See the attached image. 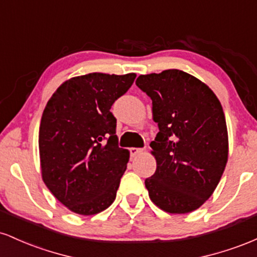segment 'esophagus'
<instances>
[{"label":"esophagus","mask_w":257,"mask_h":257,"mask_svg":"<svg viewBox=\"0 0 257 257\" xmlns=\"http://www.w3.org/2000/svg\"><path fill=\"white\" fill-rule=\"evenodd\" d=\"M129 151H131V156H133V157H134V156L140 155V153L143 152L144 150L143 149H138V147H132V149L129 150Z\"/></svg>","instance_id":"34e87169"}]
</instances>
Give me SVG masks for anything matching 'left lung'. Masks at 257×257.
Wrapping results in <instances>:
<instances>
[{"instance_id":"8db88e82","label":"left lung","mask_w":257,"mask_h":257,"mask_svg":"<svg viewBox=\"0 0 257 257\" xmlns=\"http://www.w3.org/2000/svg\"><path fill=\"white\" fill-rule=\"evenodd\" d=\"M137 85L151 98L159 128L150 144L157 162L145 180L150 198L167 213H191L213 194L226 168L222 106L208 85L180 70L141 75Z\"/></svg>"}]
</instances>
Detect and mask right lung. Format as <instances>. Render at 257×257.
Returning <instances> with one entry per match:
<instances>
[{
  "label": "right lung",
  "mask_w": 257,
  "mask_h": 257,
  "mask_svg": "<svg viewBox=\"0 0 257 257\" xmlns=\"http://www.w3.org/2000/svg\"><path fill=\"white\" fill-rule=\"evenodd\" d=\"M137 75L93 72L65 81L47 102L40 124L41 173L61 204L95 215L116 199L129 161L118 147L112 104Z\"/></svg>",
  "instance_id": "add662e5"
}]
</instances>
